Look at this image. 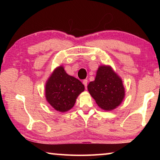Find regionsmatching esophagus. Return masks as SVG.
Instances as JSON below:
<instances>
[{
    "label": "esophagus",
    "mask_w": 160,
    "mask_h": 160,
    "mask_svg": "<svg viewBox=\"0 0 160 160\" xmlns=\"http://www.w3.org/2000/svg\"><path fill=\"white\" fill-rule=\"evenodd\" d=\"M88 80H84L82 81V83H83V85H85V88H87V86H88Z\"/></svg>",
    "instance_id": "34e87169"
}]
</instances>
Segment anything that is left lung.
Instances as JSON below:
<instances>
[{"label":"left lung","instance_id":"1","mask_svg":"<svg viewBox=\"0 0 160 160\" xmlns=\"http://www.w3.org/2000/svg\"><path fill=\"white\" fill-rule=\"evenodd\" d=\"M88 89L99 107L112 110L123 101L125 90L122 80L109 66H100L95 80L89 83Z\"/></svg>","mask_w":160,"mask_h":160}]
</instances>
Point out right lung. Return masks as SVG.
<instances>
[{"instance_id": "add662e5", "label": "right lung", "mask_w": 160, "mask_h": 160, "mask_svg": "<svg viewBox=\"0 0 160 160\" xmlns=\"http://www.w3.org/2000/svg\"><path fill=\"white\" fill-rule=\"evenodd\" d=\"M84 90L85 87L79 80L68 75L60 66L48 78L45 89L46 98L56 110L64 112L74 106L78 96Z\"/></svg>"}]
</instances>
